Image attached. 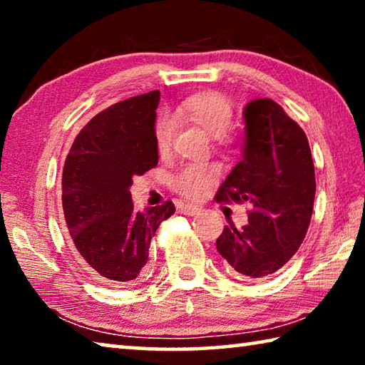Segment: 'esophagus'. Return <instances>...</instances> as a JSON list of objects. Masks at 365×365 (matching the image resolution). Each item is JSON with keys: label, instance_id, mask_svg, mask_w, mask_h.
<instances>
[{"label": "esophagus", "instance_id": "obj_1", "mask_svg": "<svg viewBox=\"0 0 365 365\" xmlns=\"http://www.w3.org/2000/svg\"><path fill=\"white\" fill-rule=\"evenodd\" d=\"M201 211V207H197L195 205H182L180 206V212L187 214V215H195Z\"/></svg>", "mask_w": 365, "mask_h": 365}]
</instances>
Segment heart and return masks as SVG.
<instances>
[{
	"label": "heart",
	"mask_w": 365,
	"mask_h": 365,
	"mask_svg": "<svg viewBox=\"0 0 365 365\" xmlns=\"http://www.w3.org/2000/svg\"><path fill=\"white\" fill-rule=\"evenodd\" d=\"M177 119H187L201 127L209 137L224 141L233 122V108L224 95L197 93L183 100L174 110ZM175 135V120L169 114H160L154 122V143L160 156H168ZM219 178V168L214 164H190L174 178L175 191L190 200L205 196Z\"/></svg>",
	"instance_id": "heart-1"
}]
</instances>
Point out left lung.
I'll use <instances>...</instances> for the list:
<instances>
[{
	"label": "left lung",
	"instance_id": "obj_1",
	"mask_svg": "<svg viewBox=\"0 0 365 365\" xmlns=\"http://www.w3.org/2000/svg\"><path fill=\"white\" fill-rule=\"evenodd\" d=\"M243 159L220 185L215 201L250 202L248 224L225 225L215 242L240 279H265L282 269L304 240L312 217L316 174L307 137L269 98L245 108Z\"/></svg>",
	"mask_w": 365,
	"mask_h": 365
}]
</instances>
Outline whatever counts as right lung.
Wrapping results in <instances>:
<instances>
[{
  "instance_id": "right-lung-1",
  "label": "right lung",
  "mask_w": 365,
  "mask_h": 365,
  "mask_svg": "<svg viewBox=\"0 0 365 365\" xmlns=\"http://www.w3.org/2000/svg\"><path fill=\"white\" fill-rule=\"evenodd\" d=\"M159 91L128 98L96 114L80 130L63 170V209L77 256L110 285L145 274L151 238L175 212L172 201L133 207L135 175L158 165L154 122Z\"/></svg>"
}]
</instances>
